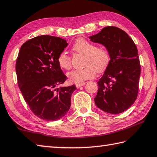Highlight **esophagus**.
Instances as JSON below:
<instances>
[{"label": "esophagus", "mask_w": 157, "mask_h": 157, "mask_svg": "<svg viewBox=\"0 0 157 157\" xmlns=\"http://www.w3.org/2000/svg\"><path fill=\"white\" fill-rule=\"evenodd\" d=\"M85 84H86V83H85V82H83V83L76 84L75 86H76L77 88H79V87H81V86H84V85H85Z\"/></svg>", "instance_id": "1"}]
</instances>
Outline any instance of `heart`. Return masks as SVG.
I'll list each match as a JSON object with an SVG mask.
<instances>
[{"instance_id": "1", "label": "heart", "mask_w": 157, "mask_h": 157, "mask_svg": "<svg viewBox=\"0 0 157 157\" xmlns=\"http://www.w3.org/2000/svg\"><path fill=\"white\" fill-rule=\"evenodd\" d=\"M75 52L84 55V65L82 69H74L68 73V78L71 82L82 83L85 80L93 78L95 72L101 73L107 69L110 63V55L104 48H97L95 44L83 38H79L73 45ZM62 69L68 70L71 66V58L66 53H62L58 59Z\"/></svg>"}]
</instances>
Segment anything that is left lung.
<instances>
[{
  "instance_id": "left-lung-1",
  "label": "left lung",
  "mask_w": 157,
  "mask_h": 157,
  "mask_svg": "<svg viewBox=\"0 0 157 157\" xmlns=\"http://www.w3.org/2000/svg\"><path fill=\"white\" fill-rule=\"evenodd\" d=\"M88 38L103 45L110 58L98 82V91L94 99L96 106L110 114L123 113L137 97L141 74L137 48L124 31L115 27H104Z\"/></svg>"
}]
</instances>
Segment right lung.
<instances>
[{"label": "right lung", "mask_w": 157, "mask_h": 157, "mask_svg": "<svg viewBox=\"0 0 157 157\" xmlns=\"http://www.w3.org/2000/svg\"><path fill=\"white\" fill-rule=\"evenodd\" d=\"M67 46L58 37L40 36L22 44L17 58L16 71L22 96L34 115L45 121L58 120L66 115L76 89L75 85L61 86L67 77L58 59Z\"/></svg>", "instance_id": "right-lung-1"}]
</instances>
